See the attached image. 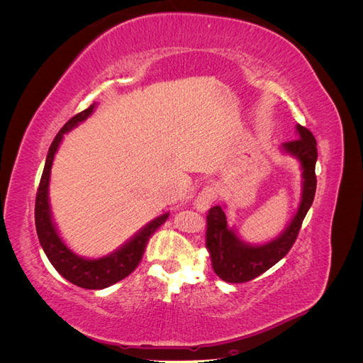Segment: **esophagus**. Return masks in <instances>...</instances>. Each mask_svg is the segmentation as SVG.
Listing matches in <instances>:
<instances>
[{
	"label": "esophagus",
	"instance_id": "1",
	"mask_svg": "<svg viewBox=\"0 0 363 363\" xmlns=\"http://www.w3.org/2000/svg\"><path fill=\"white\" fill-rule=\"evenodd\" d=\"M216 196L218 195H216L215 188H212V186H206V188H203V191L196 195V199L194 201V207L199 212H204L216 200Z\"/></svg>",
	"mask_w": 363,
	"mask_h": 363
}]
</instances>
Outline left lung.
Wrapping results in <instances>:
<instances>
[{
  "label": "left lung",
  "instance_id": "1",
  "mask_svg": "<svg viewBox=\"0 0 363 363\" xmlns=\"http://www.w3.org/2000/svg\"><path fill=\"white\" fill-rule=\"evenodd\" d=\"M298 139L281 144V151L298 159L303 171L301 201L284 232L263 245H250L240 240L233 228H228L221 206H213L207 213L206 247L211 252L216 276L227 283H245L259 277L288 255L309 211L316 191L315 164L318 159L316 140L309 130L296 125Z\"/></svg>",
  "mask_w": 363,
  "mask_h": 363
}]
</instances>
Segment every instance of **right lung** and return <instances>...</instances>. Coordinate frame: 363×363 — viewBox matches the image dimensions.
Here are the masks:
<instances>
[{
	"instance_id": "right-lung-1",
	"label": "right lung",
	"mask_w": 363,
	"mask_h": 363,
	"mask_svg": "<svg viewBox=\"0 0 363 363\" xmlns=\"http://www.w3.org/2000/svg\"><path fill=\"white\" fill-rule=\"evenodd\" d=\"M94 108L95 104L72 116L68 123L60 128L56 138H54L52 144L48 150L45 167H43V172L36 194L35 223L39 242L43 251H45L48 260L51 262V265L56 268V271L62 277L75 284V286H80L84 289H104L107 286H112L116 281L125 279L136 269L139 262L142 260V255H144L150 238L155 235L156 230L164 221H167L169 213L155 218L144 228H140L128 242L113 251L112 255H107L100 259L80 257L65 245L62 238L57 233L56 225L52 223L50 211L48 186L51 167L54 156H56L60 142L63 139V135L68 133L69 130L77 127V124L89 116L94 112Z\"/></svg>"
}]
</instances>
